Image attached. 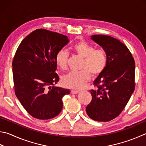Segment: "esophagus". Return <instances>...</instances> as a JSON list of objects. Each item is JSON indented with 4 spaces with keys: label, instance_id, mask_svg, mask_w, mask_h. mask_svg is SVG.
I'll use <instances>...</instances> for the list:
<instances>
[{
    "label": "esophagus",
    "instance_id": "obj_1",
    "mask_svg": "<svg viewBox=\"0 0 146 146\" xmlns=\"http://www.w3.org/2000/svg\"><path fill=\"white\" fill-rule=\"evenodd\" d=\"M79 91H75V90H71V93L72 94H78V93H79Z\"/></svg>",
    "mask_w": 146,
    "mask_h": 146
}]
</instances>
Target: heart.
Here are the masks:
<instances>
[{"label":"heart","instance_id":"b5f03b06","mask_svg":"<svg viewBox=\"0 0 146 146\" xmlns=\"http://www.w3.org/2000/svg\"><path fill=\"white\" fill-rule=\"evenodd\" d=\"M74 53L83 59L81 71L70 72L63 76L61 82L68 88L80 90L90 80L91 75L96 76L104 70L107 62V56L103 50H95L94 46L84 40H80L73 44ZM69 54L65 49H60L55 56V62L62 70L68 67Z\"/></svg>","mask_w":146,"mask_h":146}]
</instances>
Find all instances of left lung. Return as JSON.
<instances>
[{"mask_svg":"<svg viewBox=\"0 0 146 146\" xmlns=\"http://www.w3.org/2000/svg\"><path fill=\"white\" fill-rule=\"evenodd\" d=\"M91 39L103 48L107 56L106 67L93 82L91 103L86 112L94 121L107 122L120 114L135 90V64L128 48L118 39L105 35Z\"/></svg>","mask_w":146,"mask_h":146,"instance_id":"8db88e82","label":"left lung"}]
</instances>
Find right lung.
I'll return each instance as SVG.
<instances>
[{"mask_svg":"<svg viewBox=\"0 0 146 146\" xmlns=\"http://www.w3.org/2000/svg\"><path fill=\"white\" fill-rule=\"evenodd\" d=\"M67 36L37 29L23 39L13 61L15 94L29 114L45 120L61 112L62 98L70 89L54 87L57 52L68 44Z\"/></svg>","mask_w":146,"mask_h":146,"instance_id":"add662e5","label":"right lung"}]
</instances>
